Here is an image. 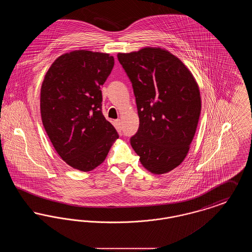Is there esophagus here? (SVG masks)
<instances>
[{"label": "esophagus", "mask_w": 252, "mask_h": 252, "mask_svg": "<svg viewBox=\"0 0 252 252\" xmlns=\"http://www.w3.org/2000/svg\"><path fill=\"white\" fill-rule=\"evenodd\" d=\"M114 126H115V127H116V129H117L118 131L122 130V122H121L120 119H118V120H116L114 122Z\"/></svg>", "instance_id": "34e87169"}]
</instances>
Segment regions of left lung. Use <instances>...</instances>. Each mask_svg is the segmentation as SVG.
Wrapping results in <instances>:
<instances>
[{
    "label": "left lung",
    "mask_w": 252,
    "mask_h": 252,
    "mask_svg": "<svg viewBox=\"0 0 252 252\" xmlns=\"http://www.w3.org/2000/svg\"><path fill=\"white\" fill-rule=\"evenodd\" d=\"M131 82L139 129L130 144L153 174L179 166L189 151L201 110L198 86L174 55L160 48L118 54Z\"/></svg>",
    "instance_id": "1"
}]
</instances>
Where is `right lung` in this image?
Returning a JSON list of instances; mask_svg holds the SVG:
<instances>
[{
  "instance_id": "add662e5",
  "label": "right lung",
  "mask_w": 252,
  "mask_h": 252,
  "mask_svg": "<svg viewBox=\"0 0 252 252\" xmlns=\"http://www.w3.org/2000/svg\"><path fill=\"white\" fill-rule=\"evenodd\" d=\"M113 57L91 51L64 54L52 64L40 91L43 126L70 166L88 172L100 165L119 138L102 112V92Z\"/></svg>"
}]
</instances>
